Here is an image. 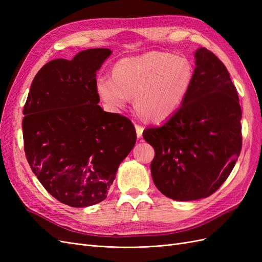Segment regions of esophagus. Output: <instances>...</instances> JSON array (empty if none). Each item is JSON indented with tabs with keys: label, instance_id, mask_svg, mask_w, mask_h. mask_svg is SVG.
Returning <instances> with one entry per match:
<instances>
[{
	"label": "esophagus",
	"instance_id": "obj_1",
	"mask_svg": "<svg viewBox=\"0 0 262 262\" xmlns=\"http://www.w3.org/2000/svg\"><path fill=\"white\" fill-rule=\"evenodd\" d=\"M136 130H137V136H138V138H141V137H142V133H143L144 128H143V126H142V125L136 123Z\"/></svg>",
	"mask_w": 262,
	"mask_h": 262
}]
</instances>
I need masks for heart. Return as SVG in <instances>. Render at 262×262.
Listing matches in <instances>:
<instances>
[{
	"label": "heart",
	"instance_id": "heart-1",
	"mask_svg": "<svg viewBox=\"0 0 262 262\" xmlns=\"http://www.w3.org/2000/svg\"><path fill=\"white\" fill-rule=\"evenodd\" d=\"M193 82V68L184 57L150 51L117 62L114 76L97 78L96 89L112 109L125 107L136 96V108L147 120L161 122L185 101Z\"/></svg>",
	"mask_w": 262,
	"mask_h": 262
}]
</instances>
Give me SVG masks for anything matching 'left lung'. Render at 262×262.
<instances>
[{
    "mask_svg": "<svg viewBox=\"0 0 262 262\" xmlns=\"http://www.w3.org/2000/svg\"><path fill=\"white\" fill-rule=\"evenodd\" d=\"M194 58L193 82L180 108L161 126L143 131L155 149L154 184L177 201L215 192L242 149V108L226 67L205 48L198 49Z\"/></svg>",
    "mask_w": 262,
    "mask_h": 262,
    "instance_id": "left-lung-1",
    "label": "left lung"
}]
</instances>
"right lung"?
Returning a JSON list of instances; mask_svg holds the SVG:
<instances>
[{
    "instance_id": "obj_1",
    "label": "right lung",
    "mask_w": 262,
    "mask_h": 262,
    "mask_svg": "<svg viewBox=\"0 0 262 262\" xmlns=\"http://www.w3.org/2000/svg\"><path fill=\"white\" fill-rule=\"evenodd\" d=\"M105 48L45 64L23 114L24 149L31 170L53 198L73 208L105 200L119 165L137 142L133 123L98 105L96 72Z\"/></svg>"
}]
</instances>
